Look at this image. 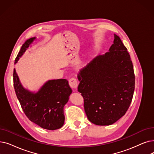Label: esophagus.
Here are the masks:
<instances>
[{
	"mask_svg": "<svg viewBox=\"0 0 154 154\" xmlns=\"http://www.w3.org/2000/svg\"><path fill=\"white\" fill-rule=\"evenodd\" d=\"M69 85L72 88H76L78 85L77 80L75 77H72L69 79Z\"/></svg>",
	"mask_w": 154,
	"mask_h": 154,
	"instance_id": "esophagus-1",
	"label": "esophagus"
}]
</instances>
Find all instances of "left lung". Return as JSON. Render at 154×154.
Masks as SVG:
<instances>
[{"label":"left lung","mask_w":154,"mask_h":154,"mask_svg":"<svg viewBox=\"0 0 154 154\" xmlns=\"http://www.w3.org/2000/svg\"><path fill=\"white\" fill-rule=\"evenodd\" d=\"M78 91L85 114L97 125H110L125 115L135 90V73L129 53L115 35L109 51L99 55L78 75Z\"/></svg>","instance_id":"obj_1"}]
</instances>
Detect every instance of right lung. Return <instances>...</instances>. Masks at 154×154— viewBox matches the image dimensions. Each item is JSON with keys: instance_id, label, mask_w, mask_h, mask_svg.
I'll return each instance as SVG.
<instances>
[{"instance_id": "right-lung-1", "label": "right lung", "mask_w": 154, "mask_h": 154, "mask_svg": "<svg viewBox=\"0 0 154 154\" xmlns=\"http://www.w3.org/2000/svg\"><path fill=\"white\" fill-rule=\"evenodd\" d=\"M35 38L28 39L21 46L15 63ZM16 94L26 116L32 122L46 130H54L63 125V107L72 89L66 79L51 80L46 82L37 93L24 89L19 82L16 70L13 72Z\"/></svg>"}]
</instances>
